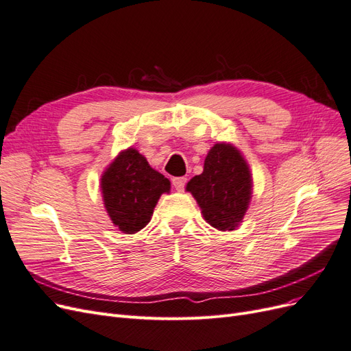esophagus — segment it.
I'll return each mask as SVG.
<instances>
[{
  "label": "esophagus",
  "mask_w": 351,
  "mask_h": 351,
  "mask_svg": "<svg viewBox=\"0 0 351 351\" xmlns=\"http://www.w3.org/2000/svg\"><path fill=\"white\" fill-rule=\"evenodd\" d=\"M186 183H187V178L186 177H176V178H173V186L176 187V190H178V192H182V190H184Z\"/></svg>",
  "instance_id": "1"
}]
</instances>
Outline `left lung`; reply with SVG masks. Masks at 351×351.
Masks as SVG:
<instances>
[{
    "instance_id": "obj_1",
    "label": "left lung",
    "mask_w": 351,
    "mask_h": 351,
    "mask_svg": "<svg viewBox=\"0 0 351 351\" xmlns=\"http://www.w3.org/2000/svg\"><path fill=\"white\" fill-rule=\"evenodd\" d=\"M204 212L206 222L221 231L234 230L252 197L249 167L234 146L217 143L205 158L204 173L186 186Z\"/></svg>"
}]
</instances>
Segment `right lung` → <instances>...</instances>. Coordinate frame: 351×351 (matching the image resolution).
<instances>
[{
    "instance_id": "1",
    "label": "right lung",
    "mask_w": 351,
    "mask_h": 351,
    "mask_svg": "<svg viewBox=\"0 0 351 351\" xmlns=\"http://www.w3.org/2000/svg\"><path fill=\"white\" fill-rule=\"evenodd\" d=\"M101 189L114 226L125 234H133L151 221L158 199L169 192V180L130 147L107 168L101 178Z\"/></svg>"
}]
</instances>
